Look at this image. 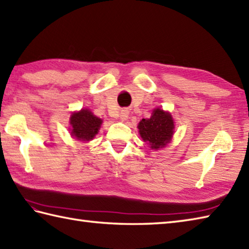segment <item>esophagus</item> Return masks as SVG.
<instances>
[{"mask_svg": "<svg viewBox=\"0 0 249 249\" xmlns=\"http://www.w3.org/2000/svg\"><path fill=\"white\" fill-rule=\"evenodd\" d=\"M127 118H128V112H127V110H122V111H121V114H120V119H121L122 121H125Z\"/></svg>", "mask_w": 249, "mask_h": 249, "instance_id": "34e87169", "label": "esophagus"}]
</instances>
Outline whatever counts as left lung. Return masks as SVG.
<instances>
[{
    "mask_svg": "<svg viewBox=\"0 0 249 249\" xmlns=\"http://www.w3.org/2000/svg\"><path fill=\"white\" fill-rule=\"evenodd\" d=\"M174 121L168 112L155 109L150 119H142L138 124L139 134L151 149L158 150L166 145L174 134Z\"/></svg>",
    "mask_w": 249,
    "mask_h": 249,
    "instance_id": "8db88e82",
    "label": "left lung"
}]
</instances>
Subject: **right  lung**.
<instances>
[{
    "mask_svg": "<svg viewBox=\"0 0 249 249\" xmlns=\"http://www.w3.org/2000/svg\"><path fill=\"white\" fill-rule=\"evenodd\" d=\"M101 123V119L97 118L89 110L82 109L71 115V135L79 140L89 141L98 134Z\"/></svg>",
    "mask_w": 249,
    "mask_h": 249,
    "instance_id": "right-lung-1",
    "label": "right lung"
}]
</instances>
